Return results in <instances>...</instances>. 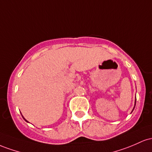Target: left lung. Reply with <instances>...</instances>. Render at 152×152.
<instances>
[{
    "instance_id": "8db88e82",
    "label": "left lung",
    "mask_w": 152,
    "mask_h": 152,
    "mask_svg": "<svg viewBox=\"0 0 152 152\" xmlns=\"http://www.w3.org/2000/svg\"><path fill=\"white\" fill-rule=\"evenodd\" d=\"M136 99L135 100V105H136ZM135 105H134V108H135ZM134 109H133V110H134Z\"/></svg>"
}]
</instances>
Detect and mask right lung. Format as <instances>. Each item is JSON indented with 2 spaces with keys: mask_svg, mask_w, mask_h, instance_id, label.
Returning <instances> with one entry per match:
<instances>
[{
  "mask_svg": "<svg viewBox=\"0 0 152 152\" xmlns=\"http://www.w3.org/2000/svg\"><path fill=\"white\" fill-rule=\"evenodd\" d=\"M22 117H23V119H24V120L26 121V122H28V121H26V119L24 118V117H23V115H22Z\"/></svg>",
  "mask_w": 152,
  "mask_h": 152,
  "instance_id": "right-lung-1",
  "label": "right lung"
}]
</instances>
